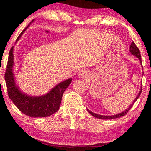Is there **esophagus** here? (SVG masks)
I'll return each mask as SVG.
<instances>
[{"label": "esophagus", "instance_id": "esophagus-1", "mask_svg": "<svg viewBox=\"0 0 151 151\" xmlns=\"http://www.w3.org/2000/svg\"><path fill=\"white\" fill-rule=\"evenodd\" d=\"M89 76V72L86 69H83V70H80L78 73V77L79 79H86Z\"/></svg>", "mask_w": 151, "mask_h": 151}]
</instances>
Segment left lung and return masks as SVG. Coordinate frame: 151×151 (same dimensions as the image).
Here are the masks:
<instances>
[{
    "instance_id": "obj_1",
    "label": "left lung",
    "mask_w": 151,
    "mask_h": 151,
    "mask_svg": "<svg viewBox=\"0 0 151 151\" xmlns=\"http://www.w3.org/2000/svg\"><path fill=\"white\" fill-rule=\"evenodd\" d=\"M130 52L131 53V55H134V56H136L137 58L138 59V60L140 61V63H141V65H142V62H141V53H140V50L138 49V47H137L136 44H135L134 42H131V45H130ZM141 91H142V86H141V89H140L139 92H138V95H137V96L136 97V99H134V101H133V103L131 104V105L129 106V108H127L126 109V110H124V111L121 112V113H119L118 114H116V115H113V116H104V115H100V114H96L95 113H93L92 111H90L89 109H87V111H89V113L91 114V115H92L93 116H94L95 118H97V119H117V118H120L121 116H125L126 114L128 113V111L130 110V109H131V107L133 106V104L136 102V101L137 99H138V97H139V96L141 95Z\"/></svg>"
}]
</instances>
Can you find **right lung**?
Returning a JSON list of instances; mask_svg holds the SVG:
<instances>
[{
	"instance_id": "right-lung-1",
	"label": "right lung",
	"mask_w": 151,
	"mask_h": 151,
	"mask_svg": "<svg viewBox=\"0 0 151 151\" xmlns=\"http://www.w3.org/2000/svg\"><path fill=\"white\" fill-rule=\"evenodd\" d=\"M33 21L34 20H32L31 22ZM30 25L24 29L21 34L18 36L17 41H18V40L21 37L22 35L25 32ZM13 50L14 47H12L10 50L6 72L5 74V80L6 82L9 98L16 106L17 108L27 116L32 118L47 117L55 114L59 110L62 101V95L64 91L72 82V78L61 81L54 86L47 93L42 96H33L25 93L22 92L15 83L13 70L14 66Z\"/></svg>"
}]
</instances>
